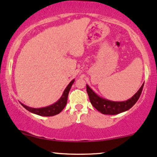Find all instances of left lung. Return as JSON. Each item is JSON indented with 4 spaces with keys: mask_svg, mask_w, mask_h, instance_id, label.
<instances>
[{
    "mask_svg": "<svg viewBox=\"0 0 157 157\" xmlns=\"http://www.w3.org/2000/svg\"><path fill=\"white\" fill-rule=\"evenodd\" d=\"M143 86L144 84H142L139 91L131 98L126 100V101L122 102L111 101V100L102 98V97L98 96L88 85H86V91H87L91 105L97 111H99L103 114L115 115L128 111L137 102L142 93Z\"/></svg>",
    "mask_w": 157,
    "mask_h": 157,
    "instance_id": "8db88e82",
    "label": "left lung"
}]
</instances>
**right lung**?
<instances>
[{"label": "right lung", "mask_w": 157, "mask_h": 157, "mask_svg": "<svg viewBox=\"0 0 157 157\" xmlns=\"http://www.w3.org/2000/svg\"><path fill=\"white\" fill-rule=\"evenodd\" d=\"M74 82H75V79L71 80V82H70V83L68 85L67 87H66V89L64 90L63 95L61 96L60 98L55 103L52 104L51 105L46 106V107L44 108H40V109H35V108L28 107V106L23 105L22 103H21V105H22L26 110H28L29 111H30V112L33 113H35V114L40 115V116L51 117L55 116L56 114H58L59 113H60L61 111H62V110L64 109L66 103H67L68 92H69Z\"/></svg>", "instance_id": "add662e5"}]
</instances>
